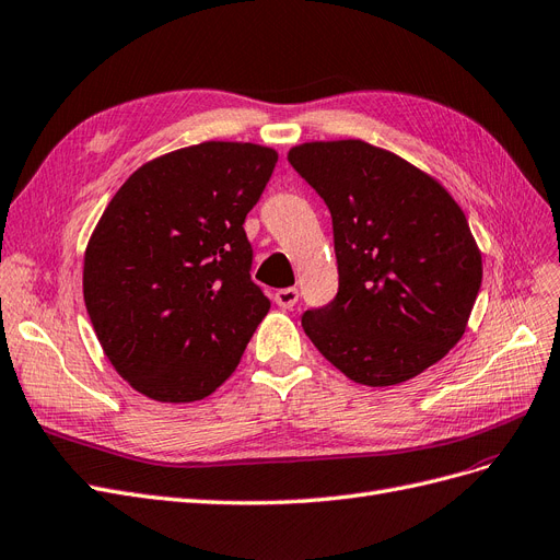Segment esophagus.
Listing matches in <instances>:
<instances>
[{
  "mask_svg": "<svg viewBox=\"0 0 560 560\" xmlns=\"http://www.w3.org/2000/svg\"><path fill=\"white\" fill-rule=\"evenodd\" d=\"M298 298H300L298 288H279L275 293V302L281 306V310H291V306H295Z\"/></svg>",
  "mask_w": 560,
  "mask_h": 560,
  "instance_id": "1",
  "label": "esophagus"
}]
</instances>
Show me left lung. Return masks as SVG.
Segmentation results:
<instances>
[{
    "instance_id": "1",
    "label": "left lung",
    "mask_w": 560,
    "mask_h": 560,
    "mask_svg": "<svg viewBox=\"0 0 560 560\" xmlns=\"http://www.w3.org/2000/svg\"><path fill=\"white\" fill-rule=\"evenodd\" d=\"M288 162L330 209L339 272L337 295L302 314L306 337L365 386L435 365L481 285L463 209L435 178L360 139L302 143Z\"/></svg>"
}]
</instances>
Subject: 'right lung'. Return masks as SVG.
Returning a JSON list of instances; mask_svg holds the SVG:
<instances>
[{"label": "right lung", "instance_id": "obj_1", "mask_svg": "<svg viewBox=\"0 0 560 560\" xmlns=\"http://www.w3.org/2000/svg\"><path fill=\"white\" fill-rule=\"evenodd\" d=\"M258 143L205 141L155 158L114 195L85 248L83 298L100 345L160 402L219 388L269 312L244 232L277 165Z\"/></svg>", "mask_w": 560, "mask_h": 560}]
</instances>
